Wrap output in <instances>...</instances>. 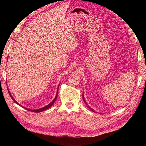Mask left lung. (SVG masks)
<instances>
[{"label":"left lung","instance_id":"left-lung-1","mask_svg":"<svg viewBox=\"0 0 146 146\" xmlns=\"http://www.w3.org/2000/svg\"><path fill=\"white\" fill-rule=\"evenodd\" d=\"M82 98H83L84 102H85V104H86V105H87V106H88V108L89 109H90V110L91 111H93V112H95V110H93V109H92V108H91V107H90V106H89L88 105V104H87V102H86V101L85 100V98H84V93H83V95H82Z\"/></svg>","mask_w":146,"mask_h":146}]
</instances>
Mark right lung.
I'll return each instance as SVG.
<instances>
[{
    "label": "right lung",
    "instance_id": "add662e5",
    "mask_svg": "<svg viewBox=\"0 0 146 146\" xmlns=\"http://www.w3.org/2000/svg\"><path fill=\"white\" fill-rule=\"evenodd\" d=\"M59 86H60V84H59V85H58V88H57V92H56V96H55V98H54V99L51 101V102L49 104H48L47 106H44V107H43V108H40V109H37V110H29V109H27V108H26V110H28L29 111H32V112H35V113H40V112H42V111H45V110H48V109H49V108L51 107V106H52L53 104H54V102H55V100H56V98H57V95H58V88H59ZM8 93H9V95H10V97H11V98L13 100V101L15 102L16 104H17L18 105H19L20 106H21V107H23V106H21V104H19L17 102V101L14 99L13 98V97H12V95H11V94L10 93V92H9V90H8ZM23 108H24V107H23Z\"/></svg>",
    "mask_w": 146,
    "mask_h": 146
}]
</instances>
